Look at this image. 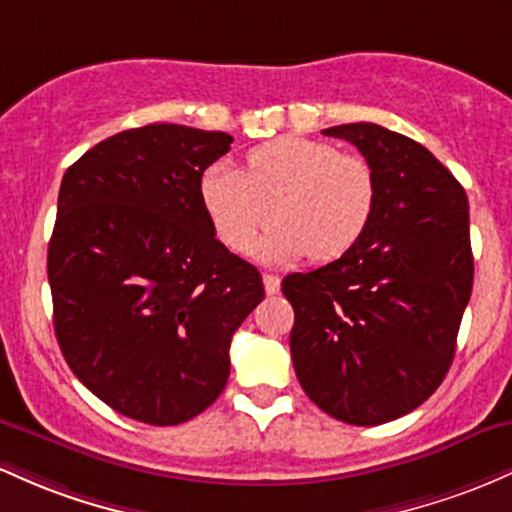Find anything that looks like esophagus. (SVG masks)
Instances as JSON below:
<instances>
[{
    "label": "esophagus",
    "instance_id": "esophagus-1",
    "mask_svg": "<svg viewBox=\"0 0 512 512\" xmlns=\"http://www.w3.org/2000/svg\"><path fill=\"white\" fill-rule=\"evenodd\" d=\"M263 287H266L268 295H278V292H280V278H278V275H273V273H266V275H263Z\"/></svg>",
    "mask_w": 512,
    "mask_h": 512
}]
</instances>
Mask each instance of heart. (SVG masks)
<instances>
[{
    "label": "heart",
    "instance_id": "heart-1",
    "mask_svg": "<svg viewBox=\"0 0 512 512\" xmlns=\"http://www.w3.org/2000/svg\"><path fill=\"white\" fill-rule=\"evenodd\" d=\"M212 227L229 249L256 244V258L290 263L309 254L331 261L365 234L377 203L375 171L360 154L312 137H278L246 154V169L215 164L200 181Z\"/></svg>",
    "mask_w": 512,
    "mask_h": 512
}]
</instances>
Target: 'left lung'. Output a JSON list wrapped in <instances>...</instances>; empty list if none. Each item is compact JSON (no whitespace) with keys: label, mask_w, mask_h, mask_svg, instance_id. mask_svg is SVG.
<instances>
[{"label":"left lung","mask_w":512,"mask_h":512,"mask_svg":"<svg viewBox=\"0 0 512 512\" xmlns=\"http://www.w3.org/2000/svg\"><path fill=\"white\" fill-rule=\"evenodd\" d=\"M360 149L377 203L365 234L336 261L292 273L290 353L304 394L350 426L418 409L455 358L472 297L469 203L426 147L375 123L324 130Z\"/></svg>","instance_id":"8db88e82"}]
</instances>
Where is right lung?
<instances>
[{"label":"right lung","mask_w":512,"mask_h":512,"mask_svg":"<svg viewBox=\"0 0 512 512\" xmlns=\"http://www.w3.org/2000/svg\"><path fill=\"white\" fill-rule=\"evenodd\" d=\"M232 135L152 123L62 176L48 244L53 324L70 370L123 416L176 426L225 389L229 343L261 273L215 239L200 181Z\"/></svg>","instance_id":"1"}]
</instances>
